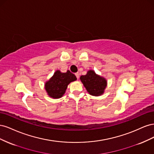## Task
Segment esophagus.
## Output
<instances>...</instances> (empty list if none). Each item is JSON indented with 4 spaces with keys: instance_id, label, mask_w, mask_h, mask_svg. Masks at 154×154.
<instances>
[{
    "instance_id": "esophagus-1",
    "label": "esophagus",
    "mask_w": 154,
    "mask_h": 154,
    "mask_svg": "<svg viewBox=\"0 0 154 154\" xmlns=\"http://www.w3.org/2000/svg\"><path fill=\"white\" fill-rule=\"evenodd\" d=\"M75 75H76V76L77 79H79V77H80V74H79V73H78V72L76 73V74H75Z\"/></svg>"
}]
</instances>
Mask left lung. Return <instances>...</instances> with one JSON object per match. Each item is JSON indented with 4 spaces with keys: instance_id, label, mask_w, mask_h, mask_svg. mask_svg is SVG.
I'll return each mask as SVG.
<instances>
[{
    "instance_id": "8db88e82",
    "label": "left lung",
    "mask_w": 154,
    "mask_h": 154,
    "mask_svg": "<svg viewBox=\"0 0 154 154\" xmlns=\"http://www.w3.org/2000/svg\"><path fill=\"white\" fill-rule=\"evenodd\" d=\"M80 80L90 94L97 96L102 94L106 85V81L93 71H89L86 75H82Z\"/></svg>"
}]
</instances>
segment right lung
Instances as JSON below:
<instances>
[{"mask_svg": "<svg viewBox=\"0 0 154 154\" xmlns=\"http://www.w3.org/2000/svg\"><path fill=\"white\" fill-rule=\"evenodd\" d=\"M75 80L76 76L69 71L66 72L57 71L53 76L45 83V88L50 97L59 98L64 94L69 83Z\"/></svg>", "mask_w": 154, "mask_h": 154, "instance_id": "right-lung-1", "label": "right lung"}]
</instances>
